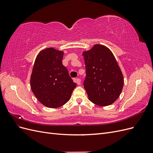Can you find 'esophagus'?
I'll return each instance as SVG.
<instances>
[{"instance_id": "esophagus-1", "label": "esophagus", "mask_w": 153, "mask_h": 153, "mask_svg": "<svg viewBox=\"0 0 153 153\" xmlns=\"http://www.w3.org/2000/svg\"><path fill=\"white\" fill-rule=\"evenodd\" d=\"M75 82L78 85H80L81 84V80L80 78H75Z\"/></svg>"}]
</instances>
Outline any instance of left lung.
I'll return each mask as SVG.
<instances>
[{
    "instance_id": "8db88e82",
    "label": "left lung",
    "mask_w": 153,
    "mask_h": 153,
    "mask_svg": "<svg viewBox=\"0 0 153 153\" xmlns=\"http://www.w3.org/2000/svg\"><path fill=\"white\" fill-rule=\"evenodd\" d=\"M82 55L86 69L84 86L89 100L100 106L114 103L124 85L123 73L114 54L105 46L96 44Z\"/></svg>"
}]
</instances>
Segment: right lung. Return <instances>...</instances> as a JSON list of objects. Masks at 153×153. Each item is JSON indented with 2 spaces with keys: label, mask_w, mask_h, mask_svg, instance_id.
<instances>
[{
  "label": "right lung",
  "mask_w": 153,
  "mask_h": 153,
  "mask_svg": "<svg viewBox=\"0 0 153 153\" xmlns=\"http://www.w3.org/2000/svg\"><path fill=\"white\" fill-rule=\"evenodd\" d=\"M63 51L52 47L40 51L30 76V88L41 103L48 108H58L70 99L76 84L62 64Z\"/></svg>",
  "instance_id": "right-lung-1"
}]
</instances>
